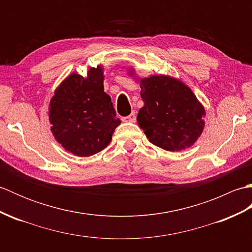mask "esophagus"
Segmentation results:
<instances>
[{"label":"esophagus","instance_id":"esophagus-1","mask_svg":"<svg viewBox=\"0 0 252 252\" xmlns=\"http://www.w3.org/2000/svg\"><path fill=\"white\" fill-rule=\"evenodd\" d=\"M122 121H125V122H135L136 121V114L134 111H133L131 115L126 116V117H123Z\"/></svg>","mask_w":252,"mask_h":252}]
</instances>
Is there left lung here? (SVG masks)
<instances>
[{"label": "left lung", "mask_w": 252, "mask_h": 252, "mask_svg": "<svg viewBox=\"0 0 252 252\" xmlns=\"http://www.w3.org/2000/svg\"><path fill=\"white\" fill-rule=\"evenodd\" d=\"M144 106L138 111V126L151 143L170 152L194 145L205 122V109L191 90L167 76L141 80Z\"/></svg>", "instance_id": "1"}]
</instances>
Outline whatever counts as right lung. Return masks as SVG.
Returning a JSON list of instances; mask_svg holds the SVG:
<instances>
[{
  "label": "right lung",
  "instance_id": "add662e5",
  "mask_svg": "<svg viewBox=\"0 0 252 252\" xmlns=\"http://www.w3.org/2000/svg\"><path fill=\"white\" fill-rule=\"evenodd\" d=\"M103 68H91L88 77L71 73L55 91L50 122L56 141L79 157L103 151L121 121L104 92Z\"/></svg>",
  "mask_w": 252,
  "mask_h": 252
}]
</instances>
